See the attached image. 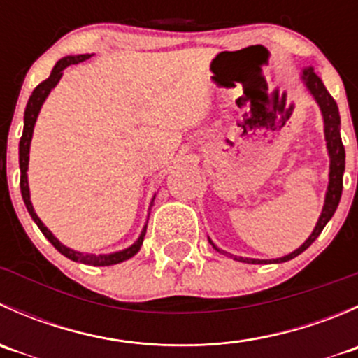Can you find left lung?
I'll return each instance as SVG.
<instances>
[{
  "label": "left lung",
  "mask_w": 358,
  "mask_h": 358,
  "mask_svg": "<svg viewBox=\"0 0 358 358\" xmlns=\"http://www.w3.org/2000/svg\"><path fill=\"white\" fill-rule=\"evenodd\" d=\"M303 81H305L306 88L310 90V93L313 95V99L319 103L320 110L324 115V131H326V142H327V150H329L331 156V171H329V187H327L326 194V204H324L322 213H320V218L317 222L315 229H313L312 236L305 241L301 248H298L296 251H292L291 255L284 256V258L273 259L275 263L287 262V259L294 258V256L301 255L306 248H310V244L320 236V232L324 230V227L327 225L331 218H333L336 208H338L339 199H341V190H343V171H345V147H343L341 135H339V110L336 106L334 99L329 95V92L326 90L324 83L320 81L319 76L313 72L312 67L305 69L303 71ZM213 244V243H211ZM213 248L216 251H220L218 248L213 244ZM234 259H239L244 263H268V259H251V258H239L236 256ZM272 262V259H270Z\"/></svg>",
  "instance_id": "obj_1"
}]
</instances>
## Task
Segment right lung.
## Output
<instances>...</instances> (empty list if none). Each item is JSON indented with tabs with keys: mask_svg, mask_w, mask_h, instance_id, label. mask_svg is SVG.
I'll return each instance as SVG.
<instances>
[{
	"mask_svg": "<svg viewBox=\"0 0 358 358\" xmlns=\"http://www.w3.org/2000/svg\"><path fill=\"white\" fill-rule=\"evenodd\" d=\"M88 59H90V55H78V57H66V59L59 60V62H57V66L53 67L50 78L45 79L43 83H39V85L34 88V92H32V95L29 96L27 107H25V112H24V133H22V138H20V143H19L20 192H22V199L25 202V208H27L31 218L34 220L36 225H38L39 230L43 232V236H45L46 239L53 244V248H55L57 251L62 252L64 256H67V258L72 259V262H79V263H85V265H93V266H109V265H115V263L124 262V259L131 258V256H135L136 252H138V249L143 243V237H145L147 225L143 227L138 241H136L133 246H129L128 249H122V251L112 252V255H83V252L72 251V249H69L64 246V244H60L59 241L53 237V234L50 232L45 225H43L41 220L38 218V215H36L34 208H32V204H31V196H29V183H27L29 147H31L32 131H34V122H36V119H38L39 109H41L43 102H45V99L48 96V93L52 92L53 86L60 81V78H62V74H64V69L69 66H74V64L85 62V60H88Z\"/></svg>",
	"mask_w": 358,
	"mask_h": 358,
	"instance_id": "1",
	"label": "right lung"
}]
</instances>
